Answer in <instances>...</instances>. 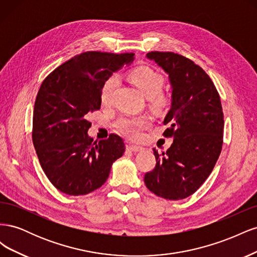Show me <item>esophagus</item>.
Instances as JSON below:
<instances>
[{
    "label": "esophagus",
    "instance_id": "34e87169",
    "mask_svg": "<svg viewBox=\"0 0 257 257\" xmlns=\"http://www.w3.org/2000/svg\"><path fill=\"white\" fill-rule=\"evenodd\" d=\"M126 149L130 151H133V152H138V151H142L143 148L139 146H135V145H126Z\"/></svg>",
    "mask_w": 257,
    "mask_h": 257
}]
</instances>
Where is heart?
I'll list each match as a JSON object with an SVG mask.
<instances>
[{
  "label": "heart",
  "mask_w": 257,
  "mask_h": 257,
  "mask_svg": "<svg viewBox=\"0 0 257 257\" xmlns=\"http://www.w3.org/2000/svg\"><path fill=\"white\" fill-rule=\"evenodd\" d=\"M130 77L136 87L149 97L150 103L158 110H162L168 105L169 97L162 93L164 87V77L149 66H138L131 72ZM120 83L118 75H112L107 78L100 90V102L103 105H109L112 102L114 92ZM151 119L149 115L128 116L123 115L116 120L114 126L116 131L131 139H136L142 134V131L149 126Z\"/></svg>",
  "instance_id": "heart-1"
}]
</instances>
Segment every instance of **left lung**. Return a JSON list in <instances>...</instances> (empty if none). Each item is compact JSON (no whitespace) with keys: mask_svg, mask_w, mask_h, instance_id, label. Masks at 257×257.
I'll return each instance as SVG.
<instances>
[{"mask_svg":"<svg viewBox=\"0 0 257 257\" xmlns=\"http://www.w3.org/2000/svg\"><path fill=\"white\" fill-rule=\"evenodd\" d=\"M168 74L173 87L172 108L163 133L173 137L166 152L153 149L157 165L145 175V183L155 195L170 200L189 197L211 174L223 145L224 114L219 92L203 68L181 54L151 51Z\"/></svg>","mask_w":257,"mask_h":257,"instance_id":"1","label":"left lung"}]
</instances>
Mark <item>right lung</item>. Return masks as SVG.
Segmentation results:
<instances>
[{
    "label": "right lung",
    "mask_w": 257,
    "mask_h": 257,
    "mask_svg": "<svg viewBox=\"0 0 257 257\" xmlns=\"http://www.w3.org/2000/svg\"><path fill=\"white\" fill-rule=\"evenodd\" d=\"M134 53L87 51L52 71L35 99L32 141L44 173L67 195H85L102 186L112 163L125 151L123 139L110 134L93 142L88 113L100 108L107 78Z\"/></svg>",
    "instance_id": "right-lung-1"
}]
</instances>
